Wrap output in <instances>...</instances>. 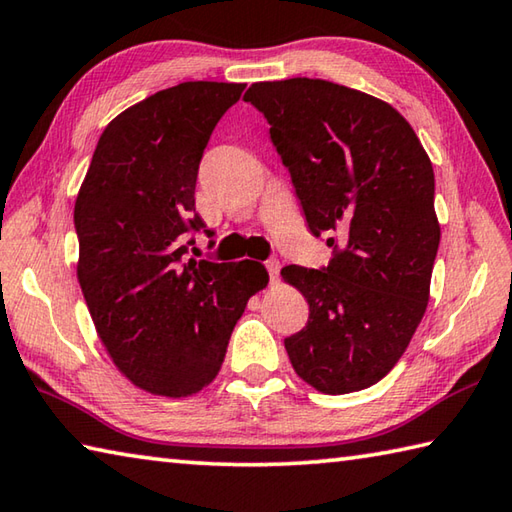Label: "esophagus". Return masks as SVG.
Listing matches in <instances>:
<instances>
[{
	"mask_svg": "<svg viewBox=\"0 0 512 512\" xmlns=\"http://www.w3.org/2000/svg\"><path fill=\"white\" fill-rule=\"evenodd\" d=\"M280 262H277L275 257L266 259V271H268V277H271V282H277V275H280Z\"/></svg>",
	"mask_w": 512,
	"mask_h": 512,
	"instance_id": "34e87169",
	"label": "esophagus"
}]
</instances>
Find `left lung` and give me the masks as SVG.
Returning a JSON list of instances; mask_svg holds the SVG:
<instances>
[{"label":"left lung","mask_w":512,"mask_h":512,"mask_svg":"<svg viewBox=\"0 0 512 512\" xmlns=\"http://www.w3.org/2000/svg\"><path fill=\"white\" fill-rule=\"evenodd\" d=\"M244 100L271 125L306 226L333 248L327 266L282 268L309 302L286 353L318 392H360L403 356L430 300L432 163L392 105L336 82H255Z\"/></svg>","instance_id":"left-lung-1"}]
</instances>
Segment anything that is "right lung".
<instances>
[{"mask_svg":"<svg viewBox=\"0 0 512 512\" xmlns=\"http://www.w3.org/2000/svg\"><path fill=\"white\" fill-rule=\"evenodd\" d=\"M241 91L181 82L125 109L102 132L73 210L78 282L102 345L159 396L215 380L248 297L268 282L259 262L188 259L197 232L215 235L194 210L201 156Z\"/></svg>","mask_w":512,"mask_h":512,"instance_id":"1","label":"right lung"}]
</instances>
